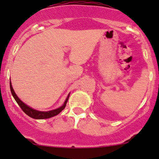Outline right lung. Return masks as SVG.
<instances>
[{
  "label": "right lung",
  "mask_w": 159,
  "mask_h": 159,
  "mask_svg": "<svg viewBox=\"0 0 159 159\" xmlns=\"http://www.w3.org/2000/svg\"><path fill=\"white\" fill-rule=\"evenodd\" d=\"M10 90L11 93H12V96L13 98H15V100L16 101V102L19 104V105L22 109V111L25 113L27 115H28L29 116H30L31 118H34V119H36V120H42V119H48V118L52 117V116H56L58 114L61 112L63 109L65 108L66 105V102L68 101L69 97V94L67 96V98H66L64 103L63 105H62L61 107H58V108L54 109V110L52 111H36L35 109H33L32 107H29L28 105H27L26 104H25L21 101L20 98L18 97L17 95L16 94L15 91H14L13 88L12 87V83H11V81H10Z\"/></svg>",
  "instance_id": "1"
}]
</instances>
